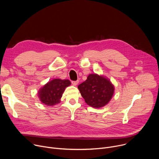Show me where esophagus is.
Here are the masks:
<instances>
[{
  "mask_svg": "<svg viewBox=\"0 0 159 159\" xmlns=\"http://www.w3.org/2000/svg\"><path fill=\"white\" fill-rule=\"evenodd\" d=\"M72 84L73 85H77L79 84V80H76V81H72Z\"/></svg>",
  "mask_w": 159,
  "mask_h": 159,
  "instance_id": "34e87169",
  "label": "esophagus"
}]
</instances>
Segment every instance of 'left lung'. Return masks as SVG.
Listing matches in <instances>:
<instances>
[{
  "label": "left lung",
  "instance_id": "1",
  "mask_svg": "<svg viewBox=\"0 0 159 159\" xmlns=\"http://www.w3.org/2000/svg\"><path fill=\"white\" fill-rule=\"evenodd\" d=\"M78 89L85 102L95 108L106 106L115 91L114 85L109 79L96 74H90L85 82L78 85Z\"/></svg>",
  "mask_w": 159,
  "mask_h": 159
}]
</instances>
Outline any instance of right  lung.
I'll use <instances>...</instances> for the list:
<instances>
[{"label":"right lung","mask_w":159,"mask_h":159,"mask_svg":"<svg viewBox=\"0 0 159 159\" xmlns=\"http://www.w3.org/2000/svg\"><path fill=\"white\" fill-rule=\"evenodd\" d=\"M69 80L55 79L48 82L38 92V97L41 102L47 106H54L60 102V99L65 88L69 86Z\"/></svg>","instance_id":"add662e5"}]
</instances>
